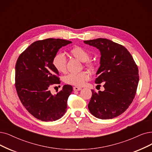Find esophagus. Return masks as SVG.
I'll return each mask as SVG.
<instances>
[{"instance_id": "esophagus-1", "label": "esophagus", "mask_w": 152, "mask_h": 152, "mask_svg": "<svg viewBox=\"0 0 152 152\" xmlns=\"http://www.w3.org/2000/svg\"><path fill=\"white\" fill-rule=\"evenodd\" d=\"M82 90V88L81 87H74V91H79V90Z\"/></svg>"}]
</instances>
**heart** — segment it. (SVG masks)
<instances>
[{"label": "heart", "mask_w": 152, "mask_h": 152, "mask_svg": "<svg viewBox=\"0 0 152 152\" xmlns=\"http://www.w3.org/2000/svg\"><path fill=\"white\" fill-rule=\"evenodd\" d=\"M70 53L71 55L80 60L86 62V65L88 67H92L93 63L88 60L90 58L89 52L82 47L75 46L72 48ZM52 65L58 72L64 73L66 72V58L64 54L58 53L53 57ZM90 74L86 71H83L77 74H69L65 77V82L75 86H83L87 81L90 79Z\"/></svg>", "instance_id": "b5f03b06"}]
</instances>
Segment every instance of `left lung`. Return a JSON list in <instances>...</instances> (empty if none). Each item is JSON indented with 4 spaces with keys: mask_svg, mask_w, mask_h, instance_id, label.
I'll list each match as a JSON object with an SVG mask.
<instances>
[{
    "mask_svg": "<svg viewBox=\"0 0 152 152\" xmlns=\"http://www.w3.org/2000/svg\"><path fill=\"white\" fill-rule=\"evenodd\" d=\"M84 43L100 52V66L95 83L104 82L105 88L99 92L92 90L88 110L100 119L117 117L129 108L135 98L139 81L138 66L124 46L110 40L99 38L85 40Z\"/></svg>",
    "mask_w": 152,
    "mask_h": 152,
    "instance_id": "1",
    "label": "left lung"
}]
</instances>
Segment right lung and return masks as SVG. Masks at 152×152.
I'll list each match as a JSON object with an SVG mask.
<instances>
[{
    "label": "right lung",
    "mask_w": 152,
    "mask_h": 152,
    "mask_svg": "<svg viewBox=\"0 0 152 152\" xmlns=\"http://www.w3.org/2000/svg\"><path fill=\"white\" fill-rule=\"evenodd\" d=\"M71 43L69 40L52 38L36 41L17 60L15 86L17 95L27 110L40 120L56 121L66 111L72 86L65 85L56 95L51 94L50 87L60 83L52 59L60 48Z\"/></svg>",
    "instance_id": "right-lung-1"
}]
</instances>
